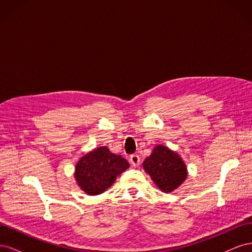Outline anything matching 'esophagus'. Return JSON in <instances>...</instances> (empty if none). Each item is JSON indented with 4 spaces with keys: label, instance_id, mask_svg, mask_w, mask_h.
I'll use <instances>...</instances> for the list:
<instances>
[{
    "label": "esophagus",
    "instance_id": "34e87169",
    "mask_svg": "<svg viewBox=\"0 0 252 252\" xmlns=\"http://www.w3.org/2000/svg\"><path fill=\"white\" fill-rule=\"evenodd\" d=\"M140 162H141V159H140V157L138 155H132L130 157V163L132 164V166H134V167L139 166Z\"/></svg>",
    "mask_w": 252,
    "mask_h": 252
}]
</instances>
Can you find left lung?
<instances>
[{
	"label": "left lung",
	"instance_id": "obj_1",
	"mask_svg": "<svg viewBox=\"0 0 252 252\" xmlns=\"http://www.w3.org/2000/svg\"><path fill=\"white\" fill-rule=\"evenodd\" d=\"M143 168L163 192H171L187 178V168L182 158L163 145L155 147L143 162Z\"/></svg>",
	"mask_w": 252,
	"mask_h": 252
}]
</instances>
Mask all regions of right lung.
<instances>
[{"label":"right lung","instance_id":"1","mask_svg":"<svg viewBox=\"0 0 252 252\" xmlns=\"http://www.w3.org/2000/svg\"><path fill=\"white\" fill-rule=\"evenodd\" d=\"M128 167L124 158L111 154L106 146L97 147L80 158L75 165L74 178L83 191L96 195L109 188Z\"/></svg>","mask_w":252,"mask_h":252}]
</instances>
